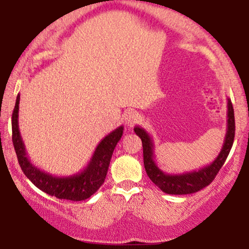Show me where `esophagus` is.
Wrapping results in <instances>:
<instances>
[{
	"mask_svg": "<svg viewBox=\"0 0 249 249\" xmlns=\"http://www.w3.org/2000/svg\"><path fill=\"white\" fill-rule=\"evenodd\" d=\"M139 122V115L136 111H130L126 116H125V124L128 127H133L137 123Z\"/></svg>",
	"mask_w": 249,
	"mask_h": 249,
	"instance_id": "esophagus-1",
	"label": "esophagus"
}]
</instances>
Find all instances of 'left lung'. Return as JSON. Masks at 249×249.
Here are the masks:
<instances>
[{
	"label": "left lung",
	"mask_w": 249,
	"mask_h": 249,
	"mask_svg": "<svg viewBox=\"0 0 249 249\" xmlns=\"http://www.w3.org/2000/svg\"><path fill=\"white\" fill-rule=\"evenodd\" d=\"M134 132L142 139V153H144V166L148 178L157 185L162 192L167 194H190L198 192L204 187L208 186L219 170L225 164L234 142L235 134V122H234V110L231 99H227V130L224 145L214 161L199 170L181 174L165 173L158 167L154 161V142L152 137L148 134L145 128L141 126L134 127Z\"/></svg>",
	"instance_id": "8db88e82"
}]
</instances>
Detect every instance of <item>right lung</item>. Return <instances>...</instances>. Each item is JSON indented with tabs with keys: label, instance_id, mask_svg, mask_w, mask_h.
<instances>
[{
	"label": "right lung",
	"instance_id": "1",
	"mask_svg": "<svg viewBox=\"0 0 249 249\" xmlns=\"http://www.w3.org/2000/svg\"><path fill=\"white\" fill-rule=\"evenodd\" d=\"M18 105L19 95H17L15 108L11 117L13 127V144L15 147L18 164L27 178L43 192L58 199L71 201H81L90 198L99 190L107 177L111 157L117 142L121 141L124 127L119 126L102 139L97 145L87 167L81 172L69 177H57L41 170L29 160L18 128Z\"/></svg>",
	"mask_w": 249,
	"mask_h": 249
}]
</instances>
